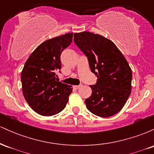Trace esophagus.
Listing matches in <instances>:
<instances>
[{
	"label": "esophagus",
	"instance_id": "obj_1",
	"mask_svg": "<svg viewBox=\"0 0 154 154\" xmlns=\"http://www.w3.org/2000/svg\"><path fill=\"white\" fill-rule=\"evenodd\" d=\"M81 86H82V85H75V86H73V88H75V89L77 90V89H79V88H80Z\"/></svg>",
	"mask_w": 154,
	"mask_h": 154
}]
</instances>
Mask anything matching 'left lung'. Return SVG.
I'll use <instances>...</instances> for the list:
<instances>
[{
  "label": "left lung",
  "mask_w": 154,
  "mask_h": 154,
  "mask_svg": "<svg viewBox=\"0 0 154 154\" xmlns=\"http://www.w3.org/2000/svg\"><path fill=\"white\" fill-rule=\"evenodd\" d=\"M74 41L87 57L96 83L90 85L92 94L85 99L87 109L95 115L109 117L117 114L130 93L132 70L115 44L89 32L75 33Z\"/></svg>",
  "instance_id": "8db88e82"
}]
</instances>
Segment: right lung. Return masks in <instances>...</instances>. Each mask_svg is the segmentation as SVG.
<instances>
[{
    "label": "right lung",
    "instance_id": "right-lung-1",
    "mask_svg": "<svg viewBox=\"0 0 154 154\" xmlns=\"http://www.w3.org/2000/svg\"><path fill=\"white\" fill-rule=\"evenodd\" d=\"M72 38L73 33H68L43 42L32 53L23 68V95L40 115L61 112L72 93V86L60 82L56 72L61 73V54L72 43Z\"/></svg>",
    "mask_w": 154,
    "mask_h": 154
}]
</instances>
